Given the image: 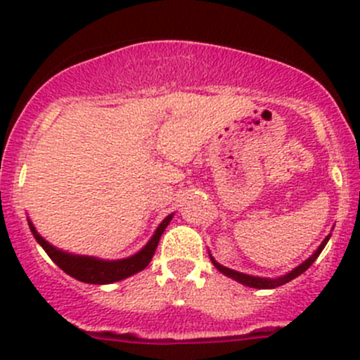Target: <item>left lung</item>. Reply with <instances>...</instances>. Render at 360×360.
<instances>
[{
	"label": "left lung",
	"mask_w": 360,
	"mask_h": 360,
	"mask_svg": "<svg viewBox=\"0 0 360 360\" xmlns=\"http://www.w3.org/2000/svg\"><path fill=\"white\" fill-rule=\"evenodd\" d=\"M329 237H331V235H329ZM329 237L324 238V242H322V244H321V248L315 250L314 256L308 257V259L304 261V263H301L300 266L294 268L291 274L284 275V277H281V278H259V277H252V275H245V274H240V271H235V270H230V268L223 266V264L217 263V261L214 259V257H210V261H212L214 266H216L217 270L223 271V274L228 275V277H231V278H235V281H238V282H240V284L249 285V288H256V289H274V288H278V285L288 284L289 281H292V278H296L297 275H301V274H303V271H307L308 268L311 266V263H314V261L317 259L319 254L322 252V249L326 248V244H328Z\"/></svg>",
	"instance_id": "8db88e82"
}]
</instances>
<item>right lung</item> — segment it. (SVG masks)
Returning a JSON list of instances; mask_svg holds the SVG:
<instances>
[{
  "instance_id": "obj_1",
  "label": "right lung",
  "mask_w": 360,
  "mask_h": 360,
  "mask_svg": "<svg viewBox=\"0 0 360 360\" xmlns=\"http://www.w3.org/2000/svg\"><path fill=\"white\" fill-rule=\"evenodd\" d=\"M170 219H172V216H167L165 219L162 221V224L157 228V231H155V235L151 237V240L148 242L146 248L139 250L137 254H134V256L120 261H103L97 259V257L75 256V254L63 252V250L50 245L43 237H39V233L34 230L31 221H29V228H31L32 235H34V238L38 240V244L45 249L46 254H49L50 259H52L60 270L66 271L68 275L75 277L76 281L86 282V284H111V282L123 281V278L144 270V268L150 264L151 257H153L155 250H157L160 237H162L163 230H165Z\"/></svg>"
}]
</instances>
